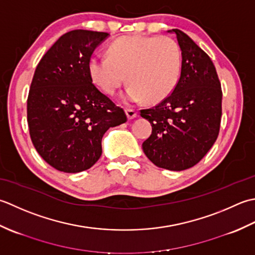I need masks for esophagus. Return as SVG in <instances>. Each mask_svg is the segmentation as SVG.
Listing matches in <instances>:
<instances>
[{"label":"esophagus","instance_id":"esophagus-1","mask_svg":"<svg viewBox=\"0 0 255 255\" xmlns=\"http://www.w3.org/2000/svg\"><path fill=\"white\" fill-rule=\"evenodd\" d=\"M126 112H127V116H128V119H134V118H136V116H137V111L135 110V109H132V108H127Z\"/></svg>","mask_w":255,"mask_h":255}]
</instances>
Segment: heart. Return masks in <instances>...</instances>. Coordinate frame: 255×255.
Returning <instances> with one entry per match:
<instances>
[{"label":"heart","mask_w":255,"mask_h":255,"mask_svg":"<svg viewBox=\"0 0 255 255\" xmlns=\"http://www.w3.org/2000/svg\"><path fill=\"white\" fill-rule=\"evenodd\" d=\"M181 51L177 41L167 36H123L113 41L109 57L95 56L89 62L90 76L100 89L113 95L128 79L127 102L156 103L177 86Z\"/></svg>","instance_id":"obj_1"}]
</instances>
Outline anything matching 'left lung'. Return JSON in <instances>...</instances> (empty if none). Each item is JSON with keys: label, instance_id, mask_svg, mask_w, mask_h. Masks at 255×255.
I'll return each instance as SVG.
<instances>
[{"label": "left lung", "instance_id": "obj_1", "mask_svg": "<svg viewBox=\"0 0 255 255\" xmlns=\"http://www.w3.org/2000/svg\"><path fill=\"white\" fill-rule=\"evenodd\" d=\"M171 32L181 49L178 84L158 105L139 112L152 124L142 145L145 155L160 168L179 171L199 163L216 142L222 90L210 57L184 32Z\"/></svg>", "mask_w": 255, "mask_h": 255}]
</instances>
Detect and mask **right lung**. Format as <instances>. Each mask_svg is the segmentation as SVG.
I'll return each instance as SVG.
<instances>
[{
    "instance_id": "1",
    "label": "right lung",
    "mask_w": 255,
    "mask_h": 255,
    "mask_svg": "<svg viewBox=\"0 0 255 255\" xmlns=\"http://www.w3.org/2000/svg\"><path fill=\"white\" fill-rule=\"evenodd\" d=\"M108 33L75 29L51 46L36 67L27 98L30 139L46 163L64 173L89 169L102 136L127 122L124 110L92 84L89 62Z\"/></svg>"
}]
</instances>
